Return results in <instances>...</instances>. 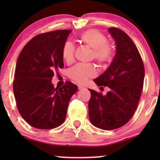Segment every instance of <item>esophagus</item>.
Wrapping results in <instances>:
<instances>
[{"instance_id":"34e87169","label":"esophagus","mask_w":160,"mask_h":160,"mask_svg":"<svg viewBox=\"0 0 160 160\" xmlns=\"http://www.w3.org/2000/svg\"><path fill=\"white\" fill-rule=\"evenodd\" d=\"M83 88H84V87L82 86V85H78V89L79 90H82Z\"/></svg>"}]
</instances>
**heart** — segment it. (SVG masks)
Here are the masks:
<instances>
[{
  "label": "heart",
  "instance_id": "1",
  "mask_svg": "<svg viewBox=\"0 0 160 160\" xmlns=\"http://www.w3.org/2000/svg\"><path fill=\"white\" fill-rule=\"evenodd\" d=\"M79 40L83 44L93 49L92 58L102 67L110 64L114 57V50L108 44L107 37L96 29H90L79 35ZM75 46L70 42L64 43L62 49V56L67 63L73 61ZM96 67L93 64H77L68 71L70 78L79 83H84L88 79L95 77Z\"/></svg>",
  "mask_w": 160,
  "mask_h": 160
}]
</instances>
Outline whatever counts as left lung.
I'll return each instance as SVG.
<instances>
[{
    "instance_id": "1",
    "label": "left lung",
    "mask_w": 160,
    "mask_h": 160,
    "mask_svg": "<svg viewBox=\"0 0 160 160\" xmlns=\"http://www.w3.org/2000/svg\"><path fill=\"white\" fill-rule=\"evenodd\" d=\"M108 32L115 42V56L108 68L93 81L110 90L103 95L89 90L88 103L90 122L103 130L116 129L130 120L138 106L145 77L141 56L130 37L119 28H110Z\"/></svg>"
}]
</instances>
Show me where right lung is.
I'll list each match as a JSON object with an SVG mask.
<instances>
[{
    "label": "right lung",
    "instance_id": "add662e5",
    "mask_svg": "<svg viewBox=\"0 0 160 160\" xmlns=\"http://www.w3.org/2000/svg\"><path fill=\"white\" fill-rule=\"evenodd\" d=\"M71 30L36 35L21 51L13 90L18 110L32 127L52 129L64 122L71 97L77 86L70 81L61 88L52 83L54 72L63 67L62 49Z\"/></svg>",
    "mask_w": 160,
    "mask_h": 160
}]
</instances>
